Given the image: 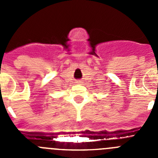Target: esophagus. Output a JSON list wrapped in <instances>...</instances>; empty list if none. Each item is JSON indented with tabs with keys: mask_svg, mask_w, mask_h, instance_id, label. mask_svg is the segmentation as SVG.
Instances as JSON below:
<instances>
[{
	"mask_svg": "<svg viewBox=\"0 0 158 158\" xmlns=\"http://www.w3.org/2000/svg\"><path fill=\"white\" fill-rule=\"evenodd\" d=\"M76 84H77V85H81L82 83H83V81H81V80H77L76 81V82H75Z\"/></svg>",
	"mask_w": 158,
	"mask_h": 158,
	"instance_id": "obj_1",
	"label": "esophagus"
}]
</instances>
